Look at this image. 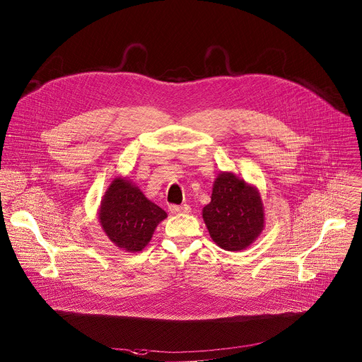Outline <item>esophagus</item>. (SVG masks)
<instances>
[{"mask_svg":"<svg viewBox=\"0 0 362 362\" xmlns=\"http://www.w3.org/2000/svg\"><path fill=\"white\" fill-rule=\"evenodd\" d=\"M169 210H170V213H173V214H180V213L187 214V213H190V206H189V204H183V206L170 204V206H169Z\"/></svg>","mask_w":362,"mask_h":362,"instance_id":"esophagus-1","label":"esophagus"}]
</instances>
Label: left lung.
I'll list each match as a JSON object with an SVG mask.
<instances>
[{"label": "left lung", "instance_id": "left-lung-1", "mask_svg": "<svg viewBox=\"0 0 362 362\" xmlns=\"http://www.w3.org/2000/svg\"><path fill=\"white\" fill-rule=\"evenodd\" d=\"M203 218L218 246L236 252L246 249L259 236L264 210L255 187L233 173H219Z\"/></svg>", "mask_w": 362, "mask_h": 362}]
</instances>
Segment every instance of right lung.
I'll use <instances>...</instances> for the list:
<instances>
[{
  "label": "right lung",
  "instance_id": "right-lung-1",
  "mask_svg": "<svg viewBox=\"0 0 362 362\" xmlns=\"http://www.w3.org/2000/svg\"><path fill=\"white\" fill-rule=\"evenodd\" d=\"M166 213L130 180L117 177L103 196L99 219L109 239L127 252H140Z\"/></svg>",
  "mask_w": 362,
  "mask_h": 362
}]
</instances>
